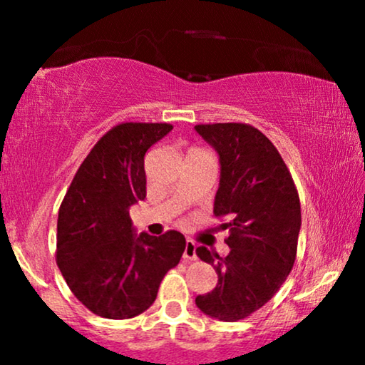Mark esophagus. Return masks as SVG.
Returning <instances> with one entry per match:
<instances>
[{
    "mask_svg": "<svg viewBox=\"0 0 365 365\" xmlns=\"http://www.w3.org/2000/svg\"><path fill=\"white\" fill-rule=\"evenodd\" d=\"M184 259L186 261H196V242L187 239L186 249H184Z\"/></svg>",
    "mask_w": 365,
    "mask_h": 365,
    "instance_id": "1",
    "label": "esophagus"
}]
</instances>
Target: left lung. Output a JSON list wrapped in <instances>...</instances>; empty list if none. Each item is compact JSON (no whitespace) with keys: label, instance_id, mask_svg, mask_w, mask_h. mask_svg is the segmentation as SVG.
Segmentation results:
<instances>
[{"label":"left lung","instance_id":"1","mask_svg":"<svg viewBox=\"0 0 365 365\" xmlns=\"http://www.w3.org/2000/svg\"><path fill=\"white\" fill-rule=\"evenodd\" d=\"M199 136L216 149L221 179L214 216L226 217V244L219 257L206 246L196 249L201 261L217 272L211 292L196 297L209 317L236 322L272 299L296 261L301 231V202L292 176L276 146L242 123L197 124Z\"/></svg>","mask_w":365,"mask_h":365}]
</instances>
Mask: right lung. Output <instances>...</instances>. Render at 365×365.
Instances as JSON below:
<instances>
[{
    "label": "right lung",
    "mask_w": 365,
    "mask_h": 365,
    "mask_svg": "<svg viewBox=\"0 0 365 365\" xmlns=\"http://www.w3.org/2000/svg\"><path fill=\"white\" fill-rule=\"evenodd\" d=\"M168 123H123L94 144L58 214L56 262L83 306L106 319H131L156 301L159 284L186 249L181 232H134L129 207L146 197L144 154Z\"/></svg>",
    "instance_id": "obj_1"
}]
</instances>
